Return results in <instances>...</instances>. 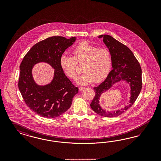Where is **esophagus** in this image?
<instances>
[{"instance_id": "obj_1", "label": "esophagus", "mask_w": 161, "mask_h": 161, "mask_svg": "<svg viewBox=\"0 0 161 161\" xmlns=\"http://www.w3.org/2000/svg\"><path fill=\"white\" fill-rule=\"evenodd\" d=\"M78 88H79V90H80V91H81V90H84V89L85 88V87H78Z\"/></svg>"}]
</instances>
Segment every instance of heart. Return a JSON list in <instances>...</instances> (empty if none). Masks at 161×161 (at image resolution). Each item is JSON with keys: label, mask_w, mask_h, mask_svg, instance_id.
<instances>
[{"label": "heart", "mask_w": 161, "mask_h": 161, "mask_svg": "<svg viewBox=\"0 0 161 161\" xmlns=\"http://www.w3.org/2000/svg\"><path fill=\"white\" fill-rule=\"evenodd\" d=\"M74 57L62 54L59 64L64 72L69 78L75 80L77 76V62H85L84 73L77 79L80 84L86 85L95 81L100 83L110 73L112 57L110 51L106 48H100L83 41L73 50Z\"/></svg>", "instance_id": "obj_1"}]
</instances>
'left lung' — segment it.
<instances>
[{
	"instance_id": "obj_1",
	"label": "left lung",
	"mask_w": 161,
	"mask_h": 161,
	"mask_svg": "<svg viewBox=\"0 0 161 161\" xmlns=\"http://www.w3.org/2000/svg\"><path fill=\"white\" fill-rule=\"evenodd\" d=\"M98 38H103L104 43L110 52L113 69L106 79L99 86L94 88L95 96L90 106L93 111L102 116L116 117L131 107L141 93L142 87L141 67L132 51L125 45L108 35H99ZM121 80H125L130 84V104L116 112H106L98 104L99 97L102 92L111 87L113 83Z\"/></svg>"
}]
</instances>
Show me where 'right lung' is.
Masks as SVG:
<instances>
[{"instance_id":"obj_1","label":"right lung","mask_w":161,"mask_h":161,"mask_svg":"<svg viewBox=\"0 0 161 161\" xmlns=\"http://www.w3.org/2000/svg\"><path fill=\"white\" fill-rule=\"evenodd\" d=\"M75 40V37L63 36L44 39L30 49L20 63V92L26 105L42 117H58L71 107L74 96L78 93V88L65 75L59 64L61 55ZM41 62L48 63L55 69L53 80L45 86L36 85L31 74L33 66Z\"/></svg>"}]
</instances>
